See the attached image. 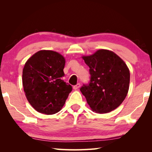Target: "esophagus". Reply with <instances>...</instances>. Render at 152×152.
<instances>
[{"label":"esophagus","instance_id":"1","mask_svg":"<svg viewBox=\"0 0 152 152\" xmlns=\"http://www.w3.org/2000/svg\"><path fill=\"white\" fill-rule=\"evenodd\" d=\"M80 87V83H78L77 84H76V85H74V86H73V88L74 89V90H77V89H78Z\"/></svg>","mask_w":152,"mask_h":152}]
</instances>
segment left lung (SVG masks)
Returning a JSON list of instances; mask_svg holds the SVG:
<instances>
[{
	"mask_svg": "<svg viewBox=\"0 0 152 152\" xmlns=\"http://www.w3.org/2000/svg\"><path fill=\"white\" fill-rule=\"evenodd\" d=\"M90 68L91 80L80 88L92 111L107 113L115 110L124 101L129 87L130 73L121 58L112 51L97 50L83 56Z\"/></svg>",
	"mask_w": 152,
	"mask_h": 152,
	"instance_id": "left-lung-1",
	"label": "left lung"
}]
</instances>
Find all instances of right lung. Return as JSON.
<instances>
[{
    "label": "right lung",
    "mask_w": 152,
    "mask_h": 152,
    "mask_svg": "<svg viewBox=\"0 0 152 152\" xmlns=\"http://www.w3.org/2000/svg\"><path fill=\"white\" fill-rule=\"evenodd\" d=\"M65 59L51 50H41L25 64L22 81L25 96L37 112L46 115L57 113L65 104L72 90L61 80Z\"/></svg>",
    "instance_id": "add662e5"
}]
</instances>
